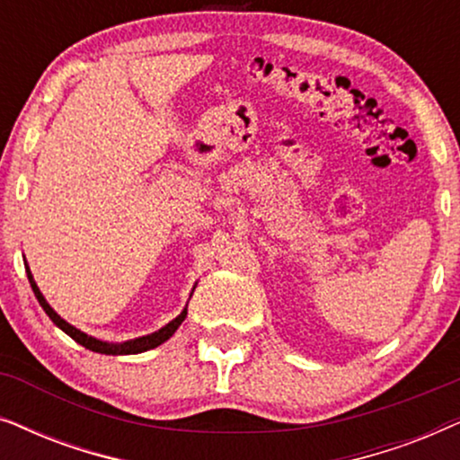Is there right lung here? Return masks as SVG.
<instances>
[{"label":"right lung","instance_id":"1","mask_svg":"<svg viewBox=\"0 0 460 460\" xmlns=\"http://www.w3.org/2000/svg\"><path fill=\"white\" fill-rule=\"evenodd\" d=\"M27 276H29L31 288H33L37 301H40V305L43 307V312L48 314L49 320H52V323H54L56 326H58L60 331H65L68 337L75 339V341H77L79 345H84L85 349L98 351V354H106V356H128V354H142V351L153 349V348H156V345L165 343L167 339L172 337L175 331H178V326H180L181 323H184V318H186V314H188V307H184V310H181V314H180L178 318H173L172 323L163 326V329H159L156 332H150V335H146V337L131 339V341H125V343H106V341H100V339H96V337L85 335V332H81L79 329H75L73 324H68L66 320H62V318L58 316V314H56V312L52 310V307H49L46 297H43V295H41L40 287H37V282L33 280V274H31L29 266H27Z\"/></svg>","mask_w":460,"mask_h":460}]
</instances>
